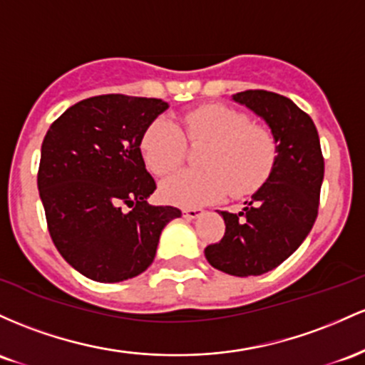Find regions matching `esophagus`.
I'll return each instance as SVG.
<instances>
[{
	"instance_id": "obj_1",
	"label": "esophagus",
	"mask_w": 365,
	"mask_h": 365,
	"mask_svg": "<svg viewBox=\"0 0 365 365\" xmlns=\"http://www.w3.org/2000/svg\"><path fill=\"white\" fill-rule=\"evenodd\" d=\"M182 214L187 220H191V219H198V217L203 214V210L202 208H184Z\"/></svg>"
}]
</instances>
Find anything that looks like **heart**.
I'll list each match as a JSON object with an SVG mask.
<instances>
[{
    "label": "heart",
    "instance_id": "heart-1",
    "mask_svg": "<svg viewBox=\"0 0 365 365\" xmlns=\"http://www.w3.org/2000/svg\"><path fill=\"white\" fill-rule=\"evenodd\" d=\"M203 146L200 165L184 170L162 184L167 202L198 207L231 191L245 196L269 179L277 160V141L265 125L252 122L241 110L224 105H203L179 118H157L141 138V153L148 169L169 175L182 165L187 145Z\"/></svg>",
    "mask_w": 365,
    "mask_h": 365
}]
</instances>
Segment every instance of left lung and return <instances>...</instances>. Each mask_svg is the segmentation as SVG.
Here are the masks:
<instances>
[{
  "instance_id": "left-lung-1",
  "label": "left lung",
  "mask_w": 365,
  "mask_h": 365,
  "mask_svg": "<svg viewBox=\"0 0 365 365\" xmlns=\"http://www.w3.org/2000/svg\"><path fill=\"white\" fill-rule=\"evenodd\" d=\"M232 100L267 122L277 141V160L240 214L219 212L226 232L219 243L205 248V257L212 267L231 276H260L288 259L312 229L324 157L314 120L289 98L248 89Z\"/></svg>"
}]
</instances>
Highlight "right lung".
<instances>
[{"mask_svg":"<svg viewBox=\"0 0 365 365\" xmlns=\"http://www.w3.org/2000/svg\"><path fill=\"white\" fill-rule=\"evenodd\" d=\"M167 108L157 98L101 94L65 110L44 136L38 190L48 231L60 255L89 279L118 282L145 272L162 229L181 217L179 208L146 202L157 184L139 148Z\"/></svg>","mask_w":365,"mask_h":365,"instance_id":"add662e5","label":"right lung"}]
</instances>
